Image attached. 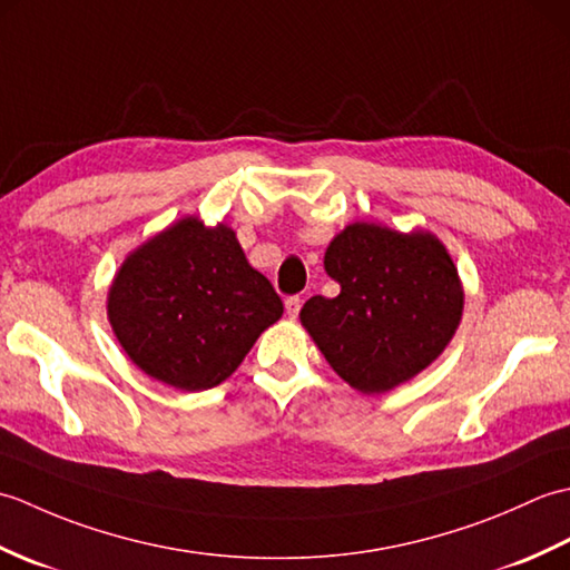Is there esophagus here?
I'll use <instances>...</instances> for the list:
<instances>
[{
    "label": "esophagus",
    "instance_id": "1",
    "mask_svg": "<svg viewBox=\"0 0 570 570\" xmlns=\"http://www.w3.org/2000/svg\"><path fill=\"white\" fill-rule=\"evenodd\" d=\"M301 304H304V301H301V296H288L286 301H284V306H286V313L292 318H296L298 316V311H301Z\"/></svg>",
    "mask_w": 570,
    "mask_h": 570
}]
</instances>
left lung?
Wrapping results in <instances>:
<instances>
[{
  "instance_id": "obj_1",
  "label": "left lung",
  "mask_w": 570,
  "mask_h": 570,
  "mask_svg": "<svg viewBox=\"0 0 570 570\" xmlns=\"http://www.w3.org/2000/svg\"><path fill=\"white\" fill-rule=\"evenodd\" d=\"M325 272L341 294L308 298L301 323L328 365L360 392H386L411 380L458 328V269L429 233L355 223L331 242Z\"/></svg>"
}]
</instances>
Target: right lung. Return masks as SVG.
<instances>
[{
    "label": "right lung",
    "mask_w": 570,
    "mask_h": 570,
    "mask_svg": "<svg viewBox=\"0 0 570 570\" xmlns=\"http://www.w3.org/2000/svg\"><path fill=\"white\" fill-rule=\"evenodd\" d=\"M107 313L117 341L149 377L200 392L239 367L284 304L247 264L233 229L186 217L129 254Z\"/></svg>",
    "instance_id": "1"
}]
</instances>
